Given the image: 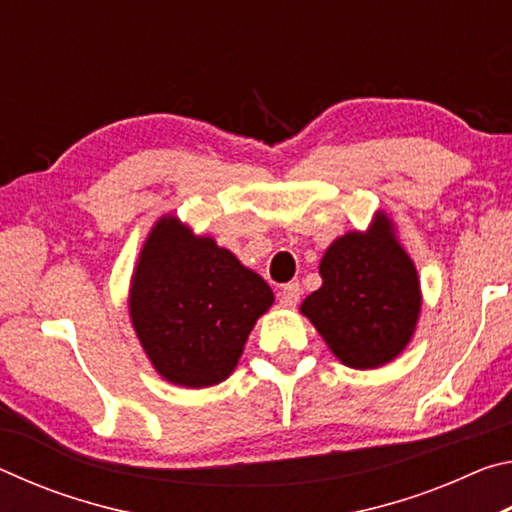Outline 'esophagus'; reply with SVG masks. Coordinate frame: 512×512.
Listing matches in <instances>:
<instances>
[{"label":"esophagus","mask_w":512,"mask_h":512,"mask_svg":"<svg viewBox=\"0 0 512 512\" xmlns=\"http://www.w3.org/2000/svg\"><path fill=\"white\" fill-rule=\"evenodd\" d=\"M300 300V284L298 282H289L280 289V302L284 307H296Z\"/></svg>","instance_id":"obj_1"}]
</instances>
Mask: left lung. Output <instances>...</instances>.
Here are the masks:
<instances>
[{
	"label": "left lung",
	"instance_id": "8db88e82",
	"mask_svg": "<svg viewBox=\"0 0 512 512\" xmlns=\"http://www.w3.org/2000/svg\"><path fill=\"white\" fill-rule=\"evenodd\" d=\"M320 277L323 287L300 311L345 366L379 368L409 345L422 307L420 280L386 214H375L368 232L336 239L320 259Z\"/></svg>",
	"mask_w": 512,
	"mask_h": 512
}]
</instances>
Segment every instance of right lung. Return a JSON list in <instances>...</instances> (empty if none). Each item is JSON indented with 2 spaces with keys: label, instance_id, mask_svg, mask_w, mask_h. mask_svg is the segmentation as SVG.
<instances>
[{
  "label": "right lung",
  "instance_id": "obj_1",
  "mask_svg": "<svg viewBox=\"0 0 512 512\" xmlns=\"http://www.w3.org/2000/svg\"><path fill=\"white\" fill-rule=\"evenodd\" d=\"M273 291L212 237L162 216L131 280V320L153 368L176 386L221 384L237 368Z\"/></svg>",
  "mask_w": 512,
  "mask_h": 512
}]
</instances>
